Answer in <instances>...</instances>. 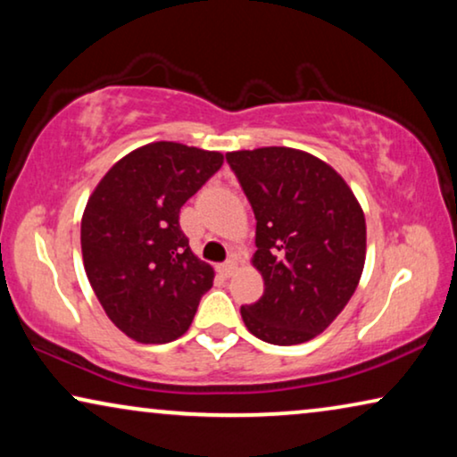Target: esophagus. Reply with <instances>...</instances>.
<instances>
[{
  "label": "esophagus",
  "instance_id": "34e87169",
  "mask_svg": "<svg viewBox=\"0 0 457 457\" xmlns=\"http://www.w3.org/2000/svg\"><path fill=\"white\" fill-rule=\"evenodd\" d=\"M235 268H237L235 266V260H227V262H224V264H218L216 270H218V274H222L224 278H228L230 274L235 272Z\"/></svg>",
  "mask_w": 457,
  "mask_h": 457
}]
</instances>
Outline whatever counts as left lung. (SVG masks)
<instances>
[{"instance_id":"1","label":"left lung","mask_w":457,"mask_h":457,"mask_svg":"<svg viewBox=\"0 0 457 457\" xmlns=\"http://www.w3.org/2000/svg\"><path fill=\"white\" fill-rule=\"evenodd\" d=\"M255 216L253 266L264 295L243 305L247 330L272 345L320 335L352 299L366 260V220L327 162L291 147L227 154Z\"/></svg>"}]
</instances>
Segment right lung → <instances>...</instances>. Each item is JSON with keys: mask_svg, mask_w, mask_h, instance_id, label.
<instances>
[{"mask_svg": "<svg viewBox=\"0 0 457 457\" xmlns=\"http://www.w3.org/2000/svg\"><path fill=\"white\" fill-rule=\"evenodd\" d=\"M222 160L183 143H149L118 160L91 193L80 222L85 272L105 314L130 339H179L214 283L179 214Z\"/></svg>", "mask_w": 457, "mask_h": 457, "instance_id": "add662e5", "label": "right lung"}]
</instances>
